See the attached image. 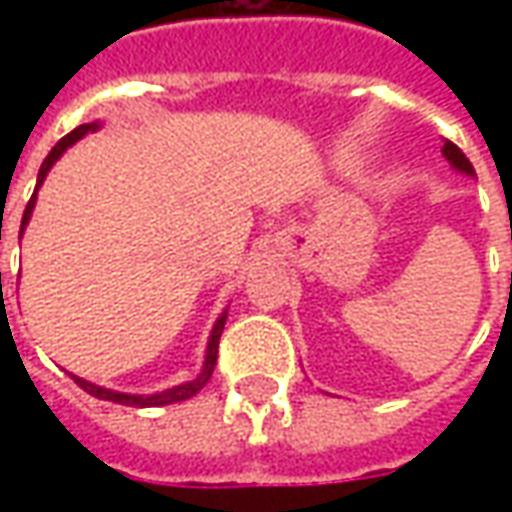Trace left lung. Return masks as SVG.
Instances as JSON below:
<instances>
[{"instance_id":"8db88e82","label":"left lung","mask_w":512,"mask_h":512,"mask_svg":"<svg viewBox=\"0 0 512 512\" xmlns=\"http://www.w3.org/2000/svg\"><path fill=\"white\" fill-rule=\"evenodd\" d=\"M442 153L447 156V162L453 165L456 170H462V173H473V165H470V159L464 156L462 148H456L453 142H444Z\"/></svg>"}]
</instances>
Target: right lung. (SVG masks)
<instances>
[{
  "label": "right lung",
  "mask_w": 512,
  "mask_h": 512,
  "mask_svg": "<svg viewBox=\"0 0 512 512\" xmlns=\"http://www.w3.org/2000/svg\"><path fill=\"white\" fill-rule=\"evenodd\" d=\"M99 125H79L76 130H70L68 136H62L59 142H56V148L50 150L48 159L42 162V168H39V179H36V190H39V185L45 182V176H48L50 165L65 153V150L73 145V142H79L85 133H90V130H96ZM36 190H33V196H30L28 207H25V216H22V230H25V225H28L30 213H33V205H36ZM225 319L227 313H222L219 316V322H216V327H213V333H210V342H207V356H205V367H202V373L193 379V382H185L179 384V387H170V390H162V393H153V396H130V393H116V390H108V387H99V384H90L85 382V379H76V384L85 390V393H90V396H96V399H105V402H116V404H128V407H162V404H176V402H185V399H190V396H196L202 387H205L207 382H210V376H213V367H216V356H219V336H222V330H225Z\"/></svg>",
  "instance_id": "1"
}]
</instances>
